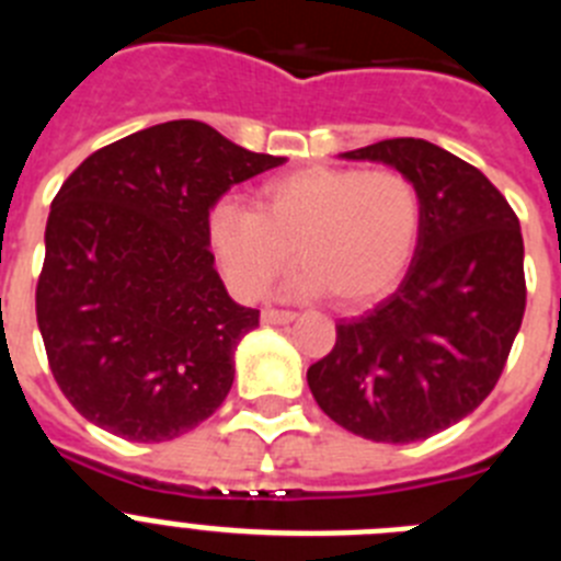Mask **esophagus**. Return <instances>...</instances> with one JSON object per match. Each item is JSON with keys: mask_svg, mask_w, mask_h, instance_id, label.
<instances>
[{"mask_svg": "<svg viewBox=\"0 0 561 561\" xmlns=\"http://www.w3.org/2000/svg\"><path fill=\"white\" fill-rule=\"evenodd\" d=\"M295 311H277V309H264L261 311V323L266 325H286L295 320Z\"/></svg>", "mask_w": 561, "mask_h": 561, "instance_id": "1", "label": "esophagus"}]
</instances>
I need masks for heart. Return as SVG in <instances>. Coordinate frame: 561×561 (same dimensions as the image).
I'll list each match as a JSON object with an SVG mask.
<instances>
[{"label": "heart", "instance_id": "heart-1", "mask_svg": "<svg viewBox=\"0 0 561 561\" xmlns=\"http://www.w3.org/2000/svg\"><path fill=\"white\" fill-rule=\"evenodd\" d=\"M255 206L221 199L207 216L213 255L241 297L264 295L297 250L304 266L286 291H331L359 309L399 284L419 247V187L396 168H300L266 180Z\"/></svg>", "mask_w": 561, "mask_h": 561}]
</instances>
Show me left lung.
<instances>
[{
  "mask_svg": "<svg viewBox=\"0 0 561 561\" xmlns=\"http://www.w3.org/2000/svg\"><path fill=\"white\" fill-rule=\"evenodd\" d=\"M340 157L410 176L421 236L399 289L342 320L306 379L348 433L413 444L458 424L497 385L525 314L523 232L503 193L433 142L396 137Z\"/></svg>",
  "mask_w": 561,
  "mask_h": 561,
  "instance_id": "8db88e82",
  "label": "left lung"
}]
</instances>
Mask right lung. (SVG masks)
I'll use <instances>...</instances> for the list:
<instances>
[{
    "instance_id": "obj_1",
    "label": "right lung",
    "mask_w": 561,
    "mask_h": 561,
    "mask_svg": "<svg viewBox=\"0 0 561 561\" xmlns=\"http://www.w3.org/2000/svg\"><path fill=\"white\" fill-rule=\"evenodd\" d=\"M284 162L171 121L69 173L44 230L36 317L49 370L83 419L160 444L221 408L257 309L227 295L207 216L232 185Z\"/></svg>"
}]
</instances>
